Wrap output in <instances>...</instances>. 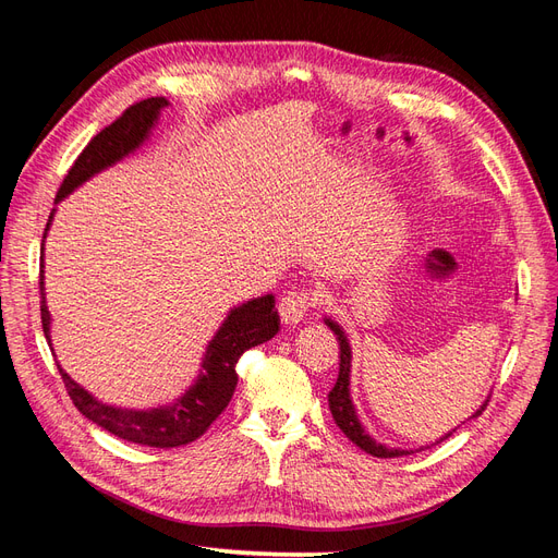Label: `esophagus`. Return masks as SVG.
<instances>
[{
  "instance_id": "esophagus-1",
  "label": "esophagus",
  "mask_w": 558,
  "mask_h": 558,
  "mask_svg": "<svg viewBox=\"0 0 558 558\" xmlns=\"http://www.w3.org/2000/svg\"><path fill=\"white\" fill-rule=\"evenodd\" d=\"M316 305H318V298L314 291L295 289V291L283 293V298L279 300V314H281L283 324L295 326V324H300L302 316H305Z\"/></svg>"
}]
</instances>
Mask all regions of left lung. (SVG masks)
I'll list each match as a JSON object with an SVG mask.
<instances>
[{
    "instance_id": "left-lung-1",
    "label": "left lung",
    "mask_w": 558,
    "mask_h": 558,
    "mask_svg": "<svg viewBox=\"0 0 558 558\" xmlns=\"http://www.w3.org/2000/svg\"><path fill=\"white\" fill-rule=\"evenodd\" d=\"M326 324L337 335V342H340V375H337V381L332 386V391L328 393V404H330V412H332L335 424L342 428V433L349 437L353 445L361 447L367 453L377 456V459H398V456L414 453L412 449H391V447H386V445H379V442H375L373 437L365 433V428L361 426V421L356 416V410H353V402L349 398V373H351V347H349V340H347V335L342 332V328L337 326V324H332L330 318H326ZM486 402L472 416H480L484 412V408H486ZM449 435L451 433H447L442 440H447Z\"/></svg>"
}]
</instances>
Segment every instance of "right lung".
<instances>
[{
    "label": "right lung",
    "instance_id": "obj_1",
    "mask_svg": "<svg viewBox=\"0 0 558 558\" xmlns=\"http://www.w3.org/2000/svg\"><path fill=\"white\" fill-rule=\"evenodd\" d=\"M162 107H167L165 97L142 99V102H134L132 107H128L102 132L95 134L88 146L81 150V156L74 160L72 170L66 172L56 195V202H60L64 195H70L76 185L88 181L93 174L102 172L105 167L132 154V150L148 137V132L158 121V113ZM50 218H53V214L48 216L46 230L50 226ZM39 291L44 335L50 344V314L44 298V275L39 277ZM277 330L279 314L275 310V295H263L234 307L223 320V326L214 335V340L209 342L197 381L174 404H165V408L156 410H121L113 408V404L99 402L86 391V388L78 386L70 375H66L60 365L58 369L66 393H70L72 402L76 404V410L86 418H90L93 424L102 426L105 430L134 445L170 449L197 440V437L214 424L216 416L228 408V402L234 393V386H238L234 365H238L242 353L251 347H258L267 340H272Z\"/></svg>",
    "mask_w": 558,
    "mask_h": 558
}]
</instances>
